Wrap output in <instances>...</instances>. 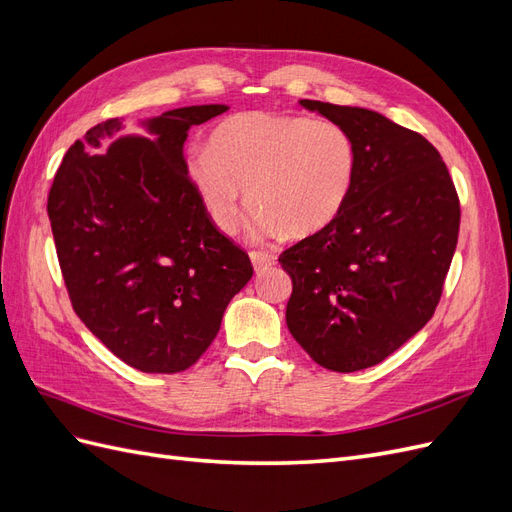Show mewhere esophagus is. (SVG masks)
<instances>
[{"label":"esophagus","instance_id":"esophagus-1","mask_svg":"<svg viewBox=\"0 0 512 512\" xmlns=\"http://www.w3.org/2000/svg\"><path fill=\"white\" fill-rule=\"evenodd\" d=\"M250 258H252V265L256 271H265L267 267L275 265V260H277L271 252H252Z\"/></svg>","mask_w":512,"mask_h":512}]
</instances>
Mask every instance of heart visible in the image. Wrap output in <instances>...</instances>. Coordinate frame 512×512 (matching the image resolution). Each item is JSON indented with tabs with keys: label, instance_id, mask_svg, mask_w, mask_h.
I'll return each instance as SVG.
<instances>
[{
	"label": "heart",
	"instance_id": "obj_1",
	"mask_svg": "<svg viewBox=\"0 0 512 512\" xmlns=\"http://www.w3.org/2000/svg\"><path fill=\"white\" fill-rule=\"evenodd\" d=\"M185 175L211 224L239 228L245 190L262 237H312L346 209L356 181L352 136L333 121L305 115L239 113L209 134Z\"/></svg>",
	"mask_w": 512,
	"mask_h": 512
}]
</instances>
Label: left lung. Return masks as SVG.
<instances>
[{"label":"left lung","instance_id":"left-lung-1","mask_svg":"<svg viewBox=\"0 0 512 512\" xmlns=\"http://www.w3.org/2000/svg\"><path fill=\"white\" fill-rule=\"evenodd\" d=\"M342 126L356 181L342 215L280 256L292 294L286 324L331 371L367 369L436 312L459 235V198L438 149L376 111L299 102Z\"/></svg>","mask_w":512,"mask_h":512}]
</instances>
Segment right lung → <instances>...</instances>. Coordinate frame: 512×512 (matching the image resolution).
Instances as JSON below:
<instances>
[{"label":"right lung","instance_id":"add662e5","mask_svg":"<svg viewBox=\"0 0 512 512\" xmlns=\"http://www.w3.org/2000/svg\"><path fill=\"white\" fill-rule=\"evenodd\" d=\"M228 111L200 104L141 119L117 136L108 119L76 141L49 192L57 258L76 316L123 363L145 374L192 367L252 280L247 254L211 224L185 175L192 126Z\"/></svg>","mask_w":512,"mask_h":512}]
</instances>
